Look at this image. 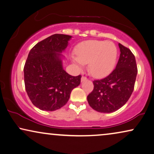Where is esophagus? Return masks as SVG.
<instances>
[{
  "mask_svg": "<svg viewBox=\"0 0 154 154\" xmlns=\"http://www.w3.org/2000/svg\"><path fill=\"white\" fill-rule=\"evenodd\" d=\"M87 77H85V76H82V78H81V81L82 82H84V81L87 80Z\"/></svg>",
  "mask_w": 154,
  "mask_h": 154,
  "instance_id": "obj_1",
  "label": "esophagus"
}]
</instances>
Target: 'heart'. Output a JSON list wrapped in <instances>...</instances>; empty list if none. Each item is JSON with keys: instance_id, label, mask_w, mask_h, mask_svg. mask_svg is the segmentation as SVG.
<instances>
[{"instance_id": "b5f03b06", "label": "heart", "mask_w": 154, "mask_h": 154, "mask_svg": "<svg viewBox=\"0 0 154 154\" xmlns=\"http://www.w3.org/2000/svg\"><path fill=\"white\" fill-rule=\"evenodd\" d=\"M77 56H72V63L77 69L84 68L89 63V70L92 76L101 78L109 75L116 66L118 48L113 42L88 40L76 49Z\"/></svg>"}]
</instances>
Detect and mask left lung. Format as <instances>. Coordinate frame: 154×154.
Listing matches in <instances>:
<instances>
[{
	"label": "left lung",
	"instance_id": "left-lung-1",
	"mask_svg": "<svg viewBox=\"0 0 154 154\" xmlns=\"http://www.w3.org/2000/svg\"><path fill=\"white\" fill-rule=\"evenodd\" d=\"M120 58L116 69L108 77L94 80V90L87 96L89 106L103 113L116 111L127 103L132 95L137 75L134 54L118 44Z\"/></svg>",
	"mask_w": 154,
	"mask_h": 154
}]
</instances>
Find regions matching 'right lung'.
Returning <instances> with one entry per match:
<instances>
[{"label":"right lung","mask_w":154,"mask_h":154,"mask_svg":"<svg viewBox=\"0 0 154 154\" xmlns=\"http://www.w3.org/2000/svg\"><path fill=\"white\" fill-rule=\"evenodd\" d=\"M71 36L56 34L36 44L24 67L25 89L32 103L40 110L53 111L65 106L81 75L74 77L63 67L61 53Z\"/></svg>","instance_id":"add662e5"}]
</instances>
